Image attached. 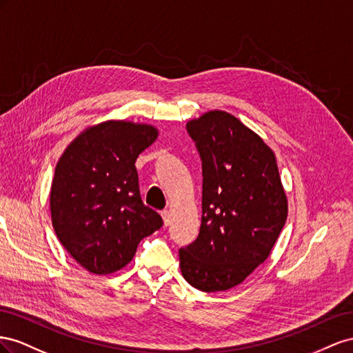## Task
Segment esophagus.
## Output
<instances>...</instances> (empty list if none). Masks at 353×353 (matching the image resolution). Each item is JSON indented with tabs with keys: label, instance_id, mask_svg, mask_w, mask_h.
Instances as JSON below:
<instances>
[{
	"label": "esophagus",
	"instance_id": "obj_1",
	"mask_svg": "<svg viewBox=\"0 0 353 353\" xmlns=\"http://www.w3.org/2000/svg\"><path fill=\"white\" fill-rule=\"evenodd\" d=\"M161 217H163V220H164V225L165 226H168L170 225V220H171V217H170V211H163V213H161Z\"/></svg>",
	"mask_w": 353,
	"mask_h": 353
}]
</instances>
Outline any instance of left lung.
I'll return each instance as SVG.
<instances>
[{
  "label": "left lung",
  "instance_id": "obj_1",
  "mask_svg": "<svg viewBox=\"0 0 353 353\" xmlns=\"http://www.w3.org/2000/svg\"><path fill=\"white\" fill-rule=\"evenodd\" d=\"M186 128L203 161V217L180 270L199 291H226L269 257L288 201L274 150L238 118L216 109Z\"/></svg>",
  "mask_w": 353,
  "mask_h": 353
}]
</instances>
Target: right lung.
Here are the masks:
<instances>
[{"mask_svg":"<svg viewBox=\"0 0 353 353\" xmlns=\"http://www.w3.org/2000/svg\"><path fill=\"white\" fill-rule=\"evenodd\" d=\"M157 137L150 124L109 119L83 130L57 161L52 223L65 250L92 274L123 269L140 241L163 226L142 203L134 165Z\"/></svg>","mask_w":353,"mask_h":353,"instance_id":"right-lung-1","label":"right lung"}]
</instances>
